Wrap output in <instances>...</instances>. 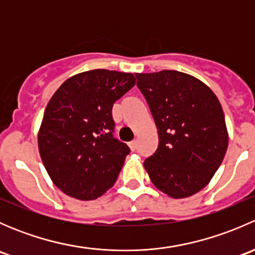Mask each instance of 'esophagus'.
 I'll return each instance as SVG.
<instances>
[{
    "instance_id": "1",
    "label": "esophagus",
    "mask_w": 255,
    "mask_h": 255,
    "mask_svg": "<svg viewBox=\"0 0 255 255\" xmlns=\"http://www.w3.org/2000/svg\"><path fill=\"white\" fill-rule=\"evenodd\" d=\"M129 148H130V150L134 151L135 149H137V142H135V140H133V142H130V143H129Z\"/></svg>"
}]
</instances>
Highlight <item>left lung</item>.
Listing matches in <instances>:
<instances>
[{
  "label": "left lung",
  "instance_id": "left-lung-1",
  "mask_svg": "<svg viewBox=\"0 0 255 255\" xmlns=\"http://www.w3.org/2000/svg\"><path fill=\"white\" fill-rule=\"evenodd\" d=\"M158 128L159 145L144 160L156 189L173 199L196 194L211 181L228 146L225 113L201 80L176 70L135 74Z\"/></svg>",
  "mask_w": 255,
  "mask_h": 255
}]
</instances>
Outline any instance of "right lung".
<instances>
[{"instance_id":"obj_1","label":"right lung","mask_w":255,"mask_h":255,"mask_svg":"<svg viewBox=\"0 0 255 255\" xmlns=\"http://www.w3.org/2000/svg\"><path fill=\"white\" fill-rule=\"evenodd\" d=\"M134 85L130 73L84 71L48 102L38 148L51 181L68 196L90 201L115 185L130 150L113 138L112 107Z\"/></svg>"}]
</instances>
